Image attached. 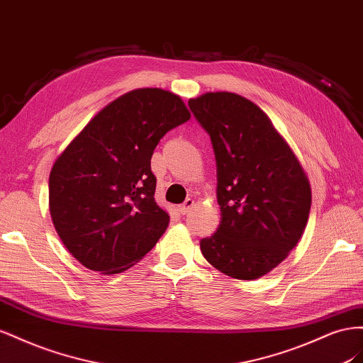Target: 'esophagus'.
Wrapping results in <instances>:
<instances>
[{"mask_svg":"<svg viewBox=\"0 0 363 363\" xmlns=\"http://www.w3.org/2000/svg\"><path fill=\"white\" fill-rule=\"evenodd\" d=\"M193 206H194V201L189 198V199L185 201L182 205H179V206H178V210H179V213H181V214H187V213L193 208Z\"/></svg>","mask_w":363,"mask_h":363,"instance_id":"esophagus-1","label":"esophagus"}]
</instances>
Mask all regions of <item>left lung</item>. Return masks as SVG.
Instances as JSON below:
<instances>
[{"label":"left lung","instance_id":"obj_1","mask_svg":"<svg viewBox=\"0 0 363 363\" xmlns=\"http://www.w3.org/2000/svg\"><path fill=\"white\" fill-rule=\"evenodd\" d=\"M189 106L210 133L222 213L201 251L228 277L260 278L291 254L306 230L312 205L307 174L254 101L217 91L190 99Z\"/></svg>","mask_w":363,"mask_h":363}]
</instances>
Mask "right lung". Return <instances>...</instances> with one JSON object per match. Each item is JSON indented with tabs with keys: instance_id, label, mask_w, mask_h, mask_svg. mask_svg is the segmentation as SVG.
Instances as JSON below:
<instances>
[{
	"instance_id": "obj_1",
	"label": "right lung",
	"mask_w": 363,
	"mask_h": 363,
	"mask_svg": "<svg viewBox=\"0 0 363 363\" xmlns=\"http://www.w3.org/2000/svg\"><path fill=\"white\" fill-rule=\"evenodd\" d=\"M190 117L170 91L133 89L96 113L59 155L50 172L48 206L77 262L120 274L157 245L170 216L155 202L150 160L165 133Z\"/></svg>"
}]
</instances>
